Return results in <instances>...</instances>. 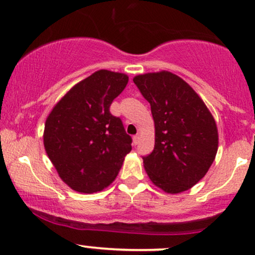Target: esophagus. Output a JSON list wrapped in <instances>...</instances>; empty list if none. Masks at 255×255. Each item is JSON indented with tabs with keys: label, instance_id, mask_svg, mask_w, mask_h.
I'll return each mask as SVG.
<instances>
[{
	"label": "esophagus",
	"instance_id": "obj_1",
	"mask_svg": "<svg viewBox=\"0 0 255 255\" xmlns=\"http://www.w3.org/2000/svg\"><path fill=\"white\" fill-rule=\"evenodd\" d=\"M137 141H139V134H136V135L133 136V144L136 145Z\"/></svg>",
	"mask_w": 255,
	"mask_h": 255
}]
</instances>
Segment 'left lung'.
Returning a JSON list of instances; mask_svg holds the SVG:
<instances>
[{
    "instance_id": "1",
    "label": "left lung",
    "mask_w": 255,
    "mask_h": 255,
    "mask_svg": "<svg viewBox=\"0 0 255 255\" xmlns=\"http://www.w3.org/2000/svg\"><path fill=\"white\" fill-rule=\"evenodd\" d=\"M134 84L151 105L154 148L142 157L154 186L177 194L192 188L212 165L218 130L203 99L183 79L170 72L136 75Z\"/></svg>"
}]
</instances>
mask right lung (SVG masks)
<instances>
[{
    "mask_svg": "<svg viewBox=\"0 0 255 255\" xmlns=\"http://www.w3.org/2000/svg\"><path fill=\"white\" fill-rule=\"evenodd\" d=\"M128 84L124 73L101 69L72 87L52 108L44 147L58 176L79 193L113 183L131 150V137L110 105Z\"/></svg>",
    "mask_w": 255,
    "mask_h": 255,
    "instance_id": "1",
    "label": "right lung"
}]
</instances>
